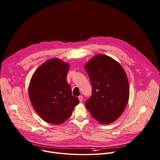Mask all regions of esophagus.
I'll return each mask as SVG.
<instances>
[{
    "label": "esophagus",
    "instance_id": "1",
    "mask_svg": "<svg viewBox=\"0 0 160 160\" xmlns=\"http://www.w3.org/2000/svg\"><path fill=\"white\" fill-rule=\"evenodd\" d=\"M78 99H79V101H80V102H82L83 101V96H82V95H80V96L78 97Z\"/></svg>",
    "mask_w": 160,
    "mask_h": 160
}]
</instances>
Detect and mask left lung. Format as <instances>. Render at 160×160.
<instances>
[{
    "mask_svg": "<svg viewBox=\"0 0 160 160\" xmlns=\"http://www.w3.org/2000/svg\"><path fill=\"white\" fill-rule=\"evenodd\" d=\"M85 70L92 85V95L85 106L92 116L103 124L111 123L123 112L129 89L121 65L106 55H97L88 62Z\"/></svg>",
    "mask_w": 160,
    "mask_h": 160,
    "instance_id": "8db88e82",
    "label": "left lung"
}]
</instances>
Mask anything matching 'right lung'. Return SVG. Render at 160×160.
<instances>
[{
	"label": "right lung",
	"mask_w": 160,
	"mask_h": 160,
	"mask_svg": "<svg viewBox=\"0 0 160 160\" xmlns=\"http://www.w3.org/2000/svg\"><path fill=\"white\" fill-rule=\"evenodd\" d=\"M68 70V64L59 59L49 60L37 69L31 80V102L39 116L48 123H63L79 103L67 81Z\"/></svg>",
	"instance_id": "right-lung-1"
}]
</instances>
